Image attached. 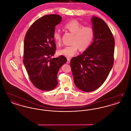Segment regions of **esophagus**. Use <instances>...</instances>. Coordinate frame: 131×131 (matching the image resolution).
Here are the masks:
<instances>
[{
    "mask_svg": "<svg viewBox=\"0 0 131 131\" xmlns=\"http://www.w3.org/2000/svg\"><path fill=\"white\" fill-rule=\"evenodd\" d=\"M67 63L68 64L70 63V59L69 58H67Z\"/></svg>",
    "mask_w": 131,
    "mask_h": 131,
    "instance_id": "esophagus-1",
    "label": "esophagus"
}]
</instances>
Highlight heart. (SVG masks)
I'll list each match as a JSON object with an SVG mask.
<instances>
[{
    "instance_id": "obj_1",
    "label": "heart",
    "mask_w": 131,
    "mask_h": 131,
    "mask_svg": "<svg viewBox=\"0 0 131 131\" xmlns=\"http://www.w3.org/2000/svg\"><path fill=\"white\" fill-rule=\"evenodd\" d=\"M64 28L74 34V36L72 45L58 50V53L60 55L71 57L77 53L79 47L81 50H85L93 40L94 35L93 29L90 26H84L77 20L70 21L64 25ZM52 36L56 44L61 43V33L60 31L54 30Z\"/></svg>"
}]
</instances>
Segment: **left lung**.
I'll return each instance as SVG.
<instances>
[{"instance_id": "obj_1", "label": "left lung", "mask_w": 131, "mask_h": 131, "mask_svg": "<svg viewBox=\"0 0 131 131\" xmlns=\"http://www.w3.org/2000/svg\"><path fill=\"white\" fill-rule=\"evenodd\" d=\"M93 41L81 55L74 57L70 65L75 85L84 92L93 91L106 81L114 61V39L102 19L91 18Z\"/></svg>"}]
</instances>
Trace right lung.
<instances>
[{
    "mask_svg": "<svg viewBox=\"0 0 131 131\" xmlns=\"http://www.w3.org/2000/svg\"><path fill=\"white\" fill-rule=\"evenodd\" d=\"M61 20L62 17L56 14L44 16L32 25L25 35L23 62L32 83L42 90L56 87L59 70L67 61L63 56L51 58L56 49L53 32Z\"/></svg>",
    "mask_w": 131,
    "mask_h": 131,
    "instance_id": "1",
    "label": "right lung"
}]
</instances>
